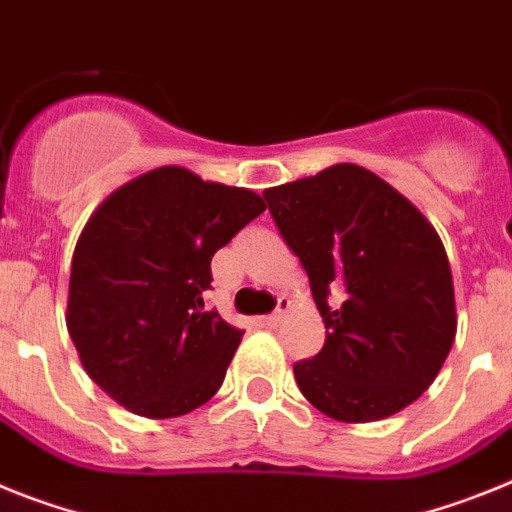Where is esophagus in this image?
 I'll return each instance as SVG.
<instances>
[{
	"mask_svg": "<svg viewBox=\"0 0 512 512\" xmlns=\"http://www.w3.org/2000/svg\"><path fill=\"white\" fill-rule=\"evenodd\" d=\"M287 308H290V300H287V298H279V300H277V310H274V313H269V316L264 318L266 326H277V323L282 321V318H285Z\"/></svg>",
	"mask_w": 512,
	"mask_h": 512,
	"instance_id": "1",
	"label": "esophagus"
}]
</instances>
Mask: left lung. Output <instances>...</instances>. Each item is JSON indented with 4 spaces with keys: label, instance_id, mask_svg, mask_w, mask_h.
<instances>
[{
    "label": "left lung",
    "instance_id": "8db88e82",
    "mask_svg": "<svg viewBox=\"0 0 512 512\" xmlns=\"http://www.w3.org/2000/svg\"><path fill=\"white\" fill-rule=\"evenodd\" d=\"M264 199L326 323L295 381L318 412L375 422L430 388L456 339L448 256L409 199L360 165H334Z\"/></svg>",
    "mask_w": 512,
    "mask_h": 512
}]
</instances>
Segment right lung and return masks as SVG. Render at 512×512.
I'll list each match as a JSON object with an SVG mask.
<instances>
[{
  "label": "right lung",
  "instance_id": "1",
  "mask_svg": "<svg viewBox=\"0 0 512 512\" xmlns=\"http://www.w3.org/2000/svg\"><path fill=\"white\" fill-rule=\"evenodd\" d=\"M264 209L259 194L176 165L100 204L74 248L67 329L113 401L168 419L217 393L243 331L204 308L212 256Z\"/></svg>",
  "mask_w": 512,
  "mask_h": 512
}]
</instances>
